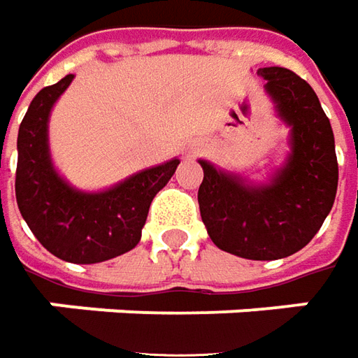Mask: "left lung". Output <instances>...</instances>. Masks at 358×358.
Segmentation results:
<instances>
[{
	"instance_id": "obj_1",
	"label": "left lung",
	"mask_w": 358,
	"mask_h": 358,
	"mask_svg": "<svg viewBox=\"0 0 358 358\" xmlns=\"http://www.w3.org/2000/svg\"><path fill=\"white\" fill-rule=\"evenodd\" d=\"M278 114L292 126V155L270 185L250 187L236 175L201 162L199 208L210 241L248 260H278L317 234L337 195L339 165L329 117L301 76L258 69Z\"/></svg>"
}]
</instances>
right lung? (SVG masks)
I'll return each instance as SVG.
<instances>
[{
	"mask_svg": "<svg viewBox=\"0 0 358 358\" xmlns=\"http://www.w3.org/2000/svg\"><path fill=\"white\" fill-rule=\"evenodd\" d=\"M66 74L33 98L17 136L15 196L37 241L57 258L96 264L131 250L141 238L153 196L173 177L179 159L145 169L104 193H80L52 169L47 122L52 104L73 83Z\"/></svg>",
	"mask_w": 358,
	"mask_h": 358,
	"instance_id": "right-lung-1",
	"label": "right lung"
}]
</instances>
